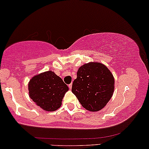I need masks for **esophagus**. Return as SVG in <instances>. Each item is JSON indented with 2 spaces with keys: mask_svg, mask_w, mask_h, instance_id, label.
<instances>
[{
  "mask_svg": "<svg viewBox=\"0 0 149 149\" xmlns=\"http://www.w3.org/2000/svg\"><path fill=\"white\" fill-rule=\"evenodd\" d=\"M69 89L72 88V84H71H71L69 85Z\"/></svg>",
  "mask_w": 149,
  "mask_h": 149,
  "instance_id": "34e87169",
  "label": "esophagus"
}]
</instances>
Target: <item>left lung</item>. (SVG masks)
<instances>
[{
	"label": "left lung",
	"mask_w": 149,
	"mask_h": 149,
	"mask_svg": "<svg viewBox=\"0 0 149 149\" xmlns=\"http://www.w3.org/2000/svg\"><path fill=\"white\" fill-rule=\"evenodd\" d=\"M115 80L105 65L92 61L82 65L73 80L72 92L83 108L99 111L107 105L114 92Z\"/></svg>",
	"instance_id": "1"
}]
</instances>
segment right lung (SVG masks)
Here are the masks:
<instances>
[{"mask_svg":"<svg viewBox=\"0 0 149 149\" xmlns=\"http://www.w3.org/2000/svg\"><path fill=\"white\" fill-rule=\"evenodd\" d=\"M29 95L37 106L46 111H54L61 102L69 87L52 71L36 75L28 84Z\"/></svg>","mask_w":149,"mask_h":149,"instance_id":"right-lung-1","label":"right lung"}]
</instances>
